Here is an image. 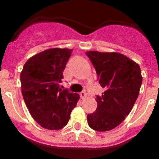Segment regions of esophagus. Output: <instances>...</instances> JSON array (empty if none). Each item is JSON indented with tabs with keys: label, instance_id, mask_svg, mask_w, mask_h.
<instances>
[{
	"label": "esophagus",
	"instance_id": "obj_1",
	"mask_svg": "<svg viewBox=\"0 0 159 159\" xmlns=\"http://www.w3.org/2000/svg\"><path fill=\"white\" fill-rule=\"evenodd\" d=\"M80 95H81V99H85L86 98H87V94H86V92H84V91H82V92L80 93Z\"/></svg>",
	"mask_w": 159,
	"mask_h": 159
}]
</instances>
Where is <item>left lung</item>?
Instances as JSON below:
<instances>
[{"label":"left lung","mask_w":159,"mask_h":159,"mask_svg":"<svg viewBox=\"0 0 159 159\" xmlns=\"http://www.w3.org/2000/svg\"><path fill=\"white\" fill-rule=\"evenodd\" d=\"M99 84L105 91L95 98L97 109L87 116L91 129L107 131L119 125L131 112L139 96L142 76L139 65L118 52L90 51Z\"/></svg>","instance_id":"8db88e82"}]
</instances>
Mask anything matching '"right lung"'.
Listing matches in <instances>:
<instances>
[{"label":"right lung","instance_id":"1","mask_svg":"<svg viewBox=\"0 0 159 159\" xmlns=\"http://www.w3.org/2000/svg\"><path fill=\"white\" fill-rule=\"evenodd\" d=\"M72 49L54 48L30 57L20 72L21 93L32 118L42 128L58 130L68 124L80 95L59 89Z\"/></svg>","mask_w":159,"mask_h":159}]
</instances>
